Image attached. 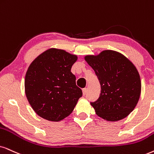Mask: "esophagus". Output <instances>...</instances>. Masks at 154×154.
Instances as JSON below:
<instances>
[{"label": "esophagus", "instance_id": "1", "mask_svg": "<svg viewBox=\"0 0 154 154\" xmlns=\"http://www.w3.org/2000/svg\"><path fill=\"white\" fill-rule=\"evenodd\" d=\"M82 93H83L84 96H85V95L86 94V93H87V89H86V88L82 89Z\"/></svg>", "mask_w": 154, "mask_h": 154}]
</instances>
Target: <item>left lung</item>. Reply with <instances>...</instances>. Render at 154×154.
<instances>
[{"label":"left lung","mask_w":154,"mask_h":154,"mask_svg":"<svg viewBox=\"0 0 154 154\" xmlns=\"http://www.w3.org/2000/svg\"><path fill=\"white\" fill-rule=\"evenodd\" d=\"M101 85V94L91 102L97 115L109 122L126 118L139 102L141 82L137 67L127 57L114 50H103L85 56Z\"/></svg>","instance_id":"8db88e82"}]
</instances>
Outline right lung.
<instances>
[{
  "label": "right lung",
  "instance_id": "obj_1",
  "mask_svg": "<svg viewBox=\"0 0 154 154\" xmlns=\"http://www.w3.org/2000/svg\"><path fill=\"white\" fill-rule=\"evenodd\" d=\"M76 54L50 48L37 57L25 77V93L29 104L40 117L60 122L72 112L82 96L71 72Z\"/></svg>",
  "mask_w": 154,
  "mask_h": 154
}]
</instances>
